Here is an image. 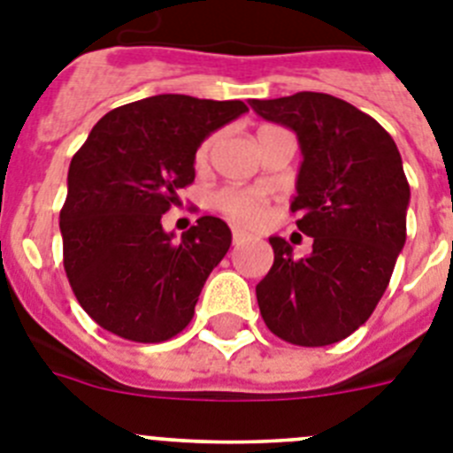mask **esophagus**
<instances>
[{"instance_id":"34e87169","label":"esophagus","mask_w":453,"mask_h":453,"mask_svg":"<svg viewBox=\"0 0 453 453\" xmlns=\"http://www.w3.org/2000/svg\"><path fill=\"white\" fill-rule=\"evenodd\" d=\"M247 240H251V235L242 229H234V245H245Z\"/></svg>"}]
</instances>
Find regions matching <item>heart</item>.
<instances>
[{
    "label": "heart",
    "mask_w": 453,
    "mask_h": 453,
    "mask_svg": "<svg viewBox=\"0 0 453 453\" xmlns=\"http://www.w3.org/2000/svg\"><path fill=\"white\" fill-rule=\"evenodd\" d=\"M213 140H203L197 150V163L206 161L208 151H211ZM215 206L222 211L226 218H231L238 224H247V226H256L265 219L267 206L265 199L254 190H242V188H224L215 195Z\"/></svg>",
    "instance_id": "obj_1"
}]
</instances>
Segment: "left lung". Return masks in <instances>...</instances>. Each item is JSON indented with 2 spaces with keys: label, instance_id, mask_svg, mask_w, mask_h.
Returning <instances> with one entry per match:
<instances>
[{
  "label": "left lung",
  "instance_id": "left-lung-1",
  "mask_svg": "<svg viewBox=\"0 0 453 453\" xmlns=\"http://www.w3.org/2000/svg\"><path fill=\"white\" fill-rule=\"evenodd\" d=\"M250 104L297 134L303 161L290 211L313 238V251L299 261L286 240L270 238L274 263L256 286L258 308L286 342L334 345L367 322L406 242L411 188L402 156L381 124L334 95Z\"/></svg>",
  "mask_w": 453,
  "mask_h": 453
}]
</instances>
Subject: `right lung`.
<instances>
[{"instance_id":"1","label":"right lung","mask_w":453,"mask_h":453,"mask_svg":"<svg viewBox=\"0 0 453 453\" xmlns=\"http://www.w3.org/2000/svg\"><path fill=\"white\" fill-rule=\"evenodd\" d=\"M242 102L156 95L104 115L74 154L61 208L63 265L81 308L102 329L163 342L195 315L208 274L231 247L213 215L174 242L161 218L195 181V154L240 118Z\"/></svg>"}]
</instances>
